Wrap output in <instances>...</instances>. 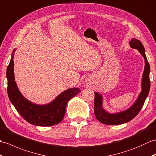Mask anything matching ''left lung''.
<instances>
[{
    "label": "left lung",
    "mask_w": 156,
    "mask_h": 156,
    "mask_svg": "<svg viewBox=\"0 0 156 156\" xmlns=\"http://www.w3.org/2000/svg\"><path fill=\"white\" fill-rule=\"evenodd\" d=\"M129 45L131 48L138 50L145 60V67L142 80V92H140L137 99L131 107L128 110L115 114L108 113L104 110L102 106V96L98 92H95L94 114L98 120L104 124L118 125L132 120L138 114L142 109L150 92V67L145 53L144 47L142 43L136 38H132V41L129 42Z\"/></svg>",
    "instance_id": "obj_1"
}]
</instances>
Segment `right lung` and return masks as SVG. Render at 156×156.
<instances>
[{"instance_id":"1","label":"right lung","mask_w":156,"mask_h":156,"mask_svg":"<svg viewBox=\"0 0 156 156\" xmlns=\"http://www.w3.org/2000/svg\"><path fill=\"white\" fill-rule=\"evenodd\" d=\"M14 52L15 50H13L6 69L7 92L10 101L21 116L32 125L51 126L59 124L63 119L68 101L80 92V90L72 88L65 90L48 104L38 105L32 103L22 95L14 80Z\"/></svg>"}]
</instances>
